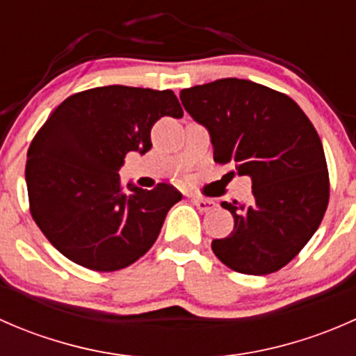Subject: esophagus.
I'll list each match as a JSON object with an SVG mask.
<instances>
[{"label":"esophagus","instance_id":"34e87169","mask_svg":"<svg viewBox=\"0 0 356 356\" xmlns=\"http://www.w3.org/2000/svg\"><path fill=\"white\" fill-rule=\"evenodd\" d=\"M193 204H195L196 208H198L200 211H210L215 208V201L211 200H207V198H193Z\"/></svg>","mask_w":356,"mask_h":356}]
</instances>
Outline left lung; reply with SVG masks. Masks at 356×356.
<instances>
[{
	"label": "left lung",
	"instance_id": "obj_1",
	"mask_svg": "<svg viewBox=\"0 0 356 356\" xmlns=\"http://www.w3.org/2000/svg\"><path fill=\"white\" fill-rule=\"evenodd\" d=\"M181 102L210 132L213 160L251 177L248 203H222L234 231L211 241L215 257L241 274L277 272L327 210L329 172L317 131L289 96L245 79L182 89Z\"/></svg>",
	"mask_w": 356,
	"mask_h": 356
}]
</instances>
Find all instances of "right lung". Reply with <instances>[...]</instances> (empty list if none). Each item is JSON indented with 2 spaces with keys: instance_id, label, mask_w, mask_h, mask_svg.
Here are the masks:
<instances>
[{
  "instance_id": "1",
  "label": "right lung",
  "mask_w": 356,
  "mask_h": 356,
  "mask_svg": "<svg viewBox=\"0 0 356 356\" xmlns=\"http://www.w3.org/2000/svg\"><path fill=\"white\" fill-rule=\"evenodd\" d=\"M165 115H184L170 89L105 86L68 96L34 136L25 165L31 215L68 260L120 270L156 241L182 195L165 182L124 189L118 170L127 153L152 149V127Z\"/></svg>"
}]
</instances>
